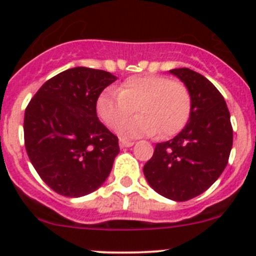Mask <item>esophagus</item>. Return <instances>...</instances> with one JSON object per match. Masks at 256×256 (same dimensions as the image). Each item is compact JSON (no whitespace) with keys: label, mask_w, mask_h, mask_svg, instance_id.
I'll return each mask as SVG.
<instances>
[{"label":"esophagus","mask_w":256,"mask_h":256,"mask_svg":"<svg viewBox=\"0 0 256 256\" xmlns=\"http://www.w3.org/2000/svg\"><path fill=\"white\" fill-rule=\"evenodd\" d=\"M133 144H134V142L133 141H126V140H120V141H119V146H120L122 148H130V146H133Z\"/></svg>","instance_id":"1"}]
</instances>
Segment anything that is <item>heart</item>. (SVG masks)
Returning <instances> with one entry per match:
<instances>
[{
  "instance_id": "1",
  "label": "heart",
  "mask_w": 256,
  "mask_h": 256,
  "mask_svg": "<svg viewBox=\"0 0 256 256\" xmlns=\"http://www.w3.org/2000/svg\"><path fill=\"white\" fill-rule=\"evenodd\" d=\"M116 92L104 91L96 100V112L110 130L134 112V118L119 127L124 138L154 136L166 138L182 130L191 114V94L184 83L162 76H134L119 84Z\"/></svg>"
}]
</instances>
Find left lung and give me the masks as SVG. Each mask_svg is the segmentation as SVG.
<instances>
[{"instance_id": "left-lung-1", "label": "left lung", "mask_w": 256, "mask_h": 256, "mask_svg": "<svg viewBox=\"0 0 256 256\" xmlns=\"http://www.w3.org/2000/svg\"><path fill=\"white\" fill-rule=\"evenodd\" d=\"M191 94L188 123L173 140L155 146L144 166L148 184L174 201H187L206 191L227 166L234 130L227 104L204 76L188 68L172 69Z\"/></svg>"}]
</instances>
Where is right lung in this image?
Wrapping results in <instances>:
<instances>
[{"label": "right lung", "mask_w": 256, "mask_h": 256, "mask_svg": "<svg viewBox=\"0 0 256 256\" xmlns=\"http://www.w3.org/2000/svg\"><path fill=\"white\" fill-rule=\"evenodd\" d=\"M115 80L105 70L72 68L48 79L26 106V154L42 180L58 195H88L112 172L119 144L98 120L96 100Z\"/></svg>", "instance_id": "right-lung-1"}]
</instances>
